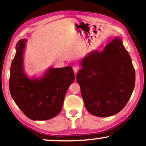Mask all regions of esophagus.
<instances>
[{
	"label": "esophagus",
	"mask_w": 146,
	"mask_h": 146,
	"mask_svg": "<svg viewBox=\"0 0 146 146\" xmlns=\"http://www.w3.org/2000/svg\"><path fill=\"white\" fill-rule=\"evenodd\" d=\"M72 68H73L74 72V73H77L79 70V67L78 66H73Z\"/></svg>",
	"instance_id": "34e87169"
}]
</instances>
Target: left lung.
Listing matches in <instances>:
<instances>
[{
    "label": "left lung",
    "mask_w": 146,
    "mask_h": 146,
    "mask_svg": "<svg viewBox=\"0 0 146 146\" xmlns=\"http://www.w3.org/2000/svg\"><path fill=\"white\" fill-rule=\"evenodd\" d=\"M76 75L87 110L98 117L119 112L130 98L135 74L121 39L115 37L99 52L94 50L80 61Z\"/></svg>",
    "instance_id": "obj_1"
}]
</instances>
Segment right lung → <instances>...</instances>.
Wrapping results in <instances>:
<instances>
[{"instance_id":"obj_1","label":"right lung","mask_w":146,"mask_h":146,"mask_svg":"<svg viewBox=\"0 0 146 146\" xmlns=\"http://www.w3.org/2000/svg\"><path fill=\"white\" fill-rule=\"evenodd\" d=\"M27 39L16 46L10 72L9 90L21 111L33 120H47L60 112L66 93L75 80L71 66L50 68L41 78H30L24 69L23 54Z\"/></svg>"}]
</instances>
